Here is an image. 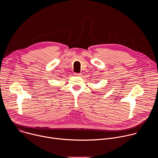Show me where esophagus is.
<instances>
[{"label":"esophagus","instance_id":"esophagus-1","mask_svg":"<svg viewBox=\"0 0 158 158\" xmlns=\"http://www.w3.org/2000/svg\"><path fill=\"white\" fill-rule=\"evenodd\" d=\"M81 73H79V74H77V73H75L74 74V76H81Z\"/></svg>","mask_w":158,"mask_h":158}]
</instances>
